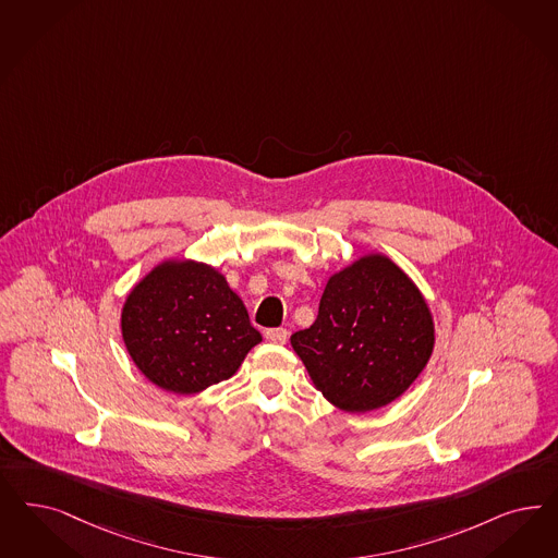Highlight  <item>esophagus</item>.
<instances>
[{
	"instance_id": "esophagus-1",
	"label": "esophagus",
	"mask_w": 558,
	"mask_h": 558,
	"mask_svg": "<svg viewBox=\"0 0 558 558\" xmlns=\"http://www.w3.org/2000/svg\"><path fill=\"white\" fill-rule=\"evenodd\" d=\"M266 340L271 344H287L289 331L284 327H271V329H266Z\"/></svg>"
}]
</instances>
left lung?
Returning <instances> with one entry per match:
<instances>
[{
    "instance_id": "8db88e82",
    "label": "left lung",
    "mask_w": 558,
    "mask_h": 558,
    "mask_svg": "<svg viewBox=\"0 0 558 558\" xmlns=\"http://www.w3.org/2000/svg\"><path fill=\"white\" fill-rule=\"evenodd\" d=\"M315 387L347 412L400 398L423 373L435 327L421 290L385 255L327 280L313 326L290 336Z\"/></svg>"
}]
</instances>
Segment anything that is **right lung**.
<instances>
[{
  "label": "right lung",
  "mask_w": 558,
  "mask_h": 558,
  "mask_svg": "<svg viewBox=\"0 0 558 558\" xmlns=\"http://www.w3.org/2000/svg\"><path fill=\"white\" fill-rule=\"evenodd\" d=\"M123 342L154 385L192 396L232 377L262 333L220 271L165 262L135 284L121 313Z\"/></svg>",
  "instance_id": "1"
}]
</instances>
